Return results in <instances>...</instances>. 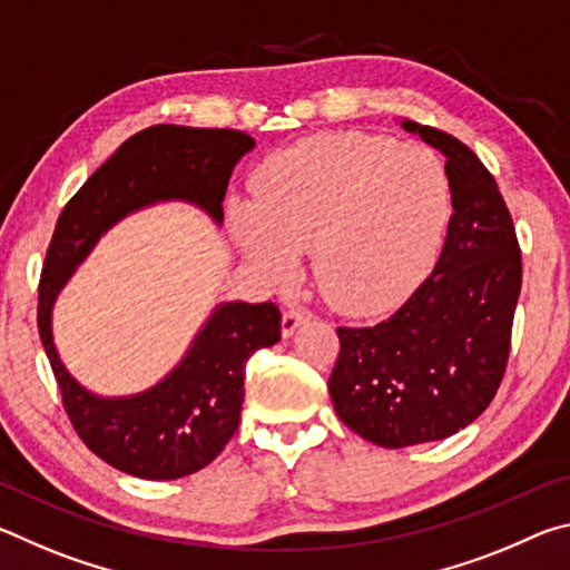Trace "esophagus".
<instances>
[{"instance_id":"esophagus-1","label":"esophagus","mask_w":570,"mask_h":570,"mask_svg":"<svg viewBox=\"0 0 570 570\" xmlns=\"http://www.w3.org/2000/svg\"><path fill=\"white\" fill-rule=\"evenodd\" d=\"M308 320H312V314L304 312V308H288V312H284V320H282L284 336H292L298 326Z\"/></svg>"}]
</instances>
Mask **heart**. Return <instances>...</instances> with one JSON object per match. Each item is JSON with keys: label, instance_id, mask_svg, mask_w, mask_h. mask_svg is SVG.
Segmentation results:
<instances>
[{"label": "heart", "instance_id": "1", "mask_svg": "<svg viewBox=\"0 0 570 570\" xmlns=\"http://www.w3.org/2000/svg\"><path fill=\"white\" fill-rule=\"evenodd\" d=\"M448 214V170L432 150L324 135L268 158L258 198L230 204V228L250 262L278 278L312 248L322 294L364 312L407 292Z\"/></svg>", "mask_w": 570, "mask_h": 570}]
</instances>
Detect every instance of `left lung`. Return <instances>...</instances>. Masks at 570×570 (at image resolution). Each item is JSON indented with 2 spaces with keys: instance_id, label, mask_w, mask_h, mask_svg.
<instances>
[{
  "instance_id": "1",
  "label": "left lung",
  "mask_w": 570,
  "mask_h": 570,
  "mask_svg": "<svg viewBox=\"0 0 570 570\" xmlns=\"http://www.w3.org/2000/svg\"><path fill=\"white\" fill-rule=\"evenodd\" d=\"M445 156L452 216L432 274L387 320L340 326L330 377L346 428L380 448L455 435L503 382L520 294V246L495 178L465 142L402 120Z\"/></svg>"
}]
</instances>
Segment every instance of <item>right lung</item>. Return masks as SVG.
Here are the masks:
<instances>
[{
  "label": "right lung",
  "instance_id": "1",
  "mask_svg": "<svg viewBox=\"0 0 570 570\" xmlns=\"http://www.w3.org/2000/svg\"><path fill=\"white\" fill-rule=\"evenodd\" d=\"M240 130L153 125L135 132L67 200L40 276L37 326L80 440L115 470L176 480L214 462L238 430L248 356L282 340L278 306L220 304L166 380L132 397H95L52 342V304L98 238L132 210L188 200L220 224L230 170L254 148Z\"/></svg>",
  "mask_w": 570,
  "mask_h": 570
}]
</instances>
